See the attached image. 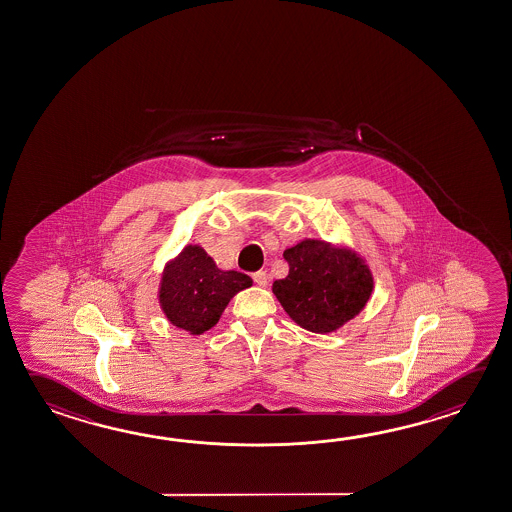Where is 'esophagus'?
Here are the masks:
<instances>
[{"label": "esophagus", "mask_w": 512, "mask_h": 512, "mask_svg": "<svg viewBox=\"0 0 512 512\" xmlns=\"http://www.w3.org/2000/svg\"><path fill=\"white\" fill-rule=\"evenodd\" d=\"M253 280H255V284L257 286H261V288H266L268 286V273L266 271H255L253 273Z\"/></svg>", "instance_id": "34e87169"}]
</instances>
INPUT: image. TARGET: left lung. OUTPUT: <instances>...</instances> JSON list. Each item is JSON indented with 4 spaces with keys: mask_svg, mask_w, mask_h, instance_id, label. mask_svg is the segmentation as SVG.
<instances>
[{
    "mask_svg": "<svg viewBox=\"0 0 512 512\" xmlns=\"http://www.w3.org/2000/svg\"><path fill=\"white\" fill-rule=\"evenodd\" d=\"M290 271L273 295L290 319L311 333H333L355 319L375 288L366 259L342 244L302 239L284 250Z\"/></svg>",
    "mask_w": 512,
    "mask_h": 512,
    "instance_id": "8db88e82",
    "label": "left lung"
}]
</instances>
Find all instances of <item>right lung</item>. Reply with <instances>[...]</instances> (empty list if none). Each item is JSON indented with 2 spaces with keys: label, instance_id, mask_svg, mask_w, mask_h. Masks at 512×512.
<instances>
[{
  "label": "right lung",
  "instance_id": "add662e5",
  "mask_svg": "<svg viewBox=\"0 0 512 512\" xmlns=\"http://www.w3.org/2000/svg\"><path fill=\"white\" fill-rule=\"evenodd\" d=\"M253 280L241 271L221 270L199 244H186L164 264L157 300L166 320L190 335L212 329L222 311Z\"/></svg>",
  "mask_w": 512,
  "mask_h": 512
}]
</instances>
